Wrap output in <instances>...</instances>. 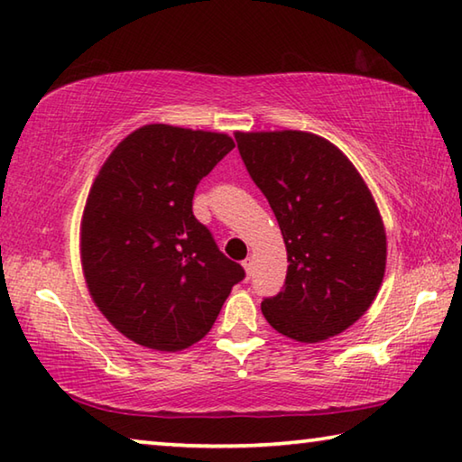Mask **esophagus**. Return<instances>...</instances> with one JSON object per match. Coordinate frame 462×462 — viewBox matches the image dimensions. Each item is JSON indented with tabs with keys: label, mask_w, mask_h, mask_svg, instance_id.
<instances>
[{
	"label": "esophagus",
	"mask_w": 462,
	"mask_h": 462,
	"mask_svg": "<svg viewBox=\"0 0 462 462\" xmlns=\"http://www.w3.org/2000/svg\"><path fill=\"white\" fill-rule=\"evenodd\" d=\"M242 268L246 271V276H250V273H253V258H246L245 263H242Z\"/></svg>",
	"instance_id": "34e87169"
}]
</instances>
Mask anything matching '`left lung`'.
Returning a JSON list of instances; mask_svg holds the SVG:
<instances>
[{"instance_id": "obj_1", "label": "left lung", "mask_w": 462, "mask_h": 462, "mask_svg": "<svg viewBox=\"0 0 462 462\" xmlns=\"http://www.w3.org/2000/svg\"><path fill=\"white\" fill-rule=\"evenodd\" d=\"M234 137L287 246V281L260 305L264 319L300 343L346 331L372 307L385 273V228L370 188L343 151L315 133Z\"/></svg>"}]
</instances>
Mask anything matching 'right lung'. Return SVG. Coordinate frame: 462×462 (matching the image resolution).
Listing matches in <instances>:
<instances>
[{
	"mask_svg": "<svg viewBox=\"0 0 462 462\" xmlns=\"http://www.w3.org/2000/svg\"><path fill=\"white\" fill-rule=\"evenodd\" d=\"M232 149L226 133L143 125L92 181L80 222L82 273L98 311L139 346H194L245 279L191 212L199 180Z\"/></svg>",
	"mask_w": 462,
	"mask_h": 462,
	"instance_id": "1",
	"label": "right lung"
}]
</instances>
